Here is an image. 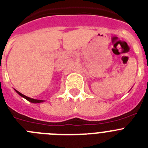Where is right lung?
Wrapping results in <instances>:
<instances>
[{
    "label": "right lung",
    "mask_w": 148,
    "mask_h": 148,
    "mask_svg": "<svg viewBox=\"0 0 148 148\" xmlns=\"http://www.w3.org/2000/svg\"><path fill=\"white\" fill-rule=\"evenodd\" d=\"M15 90L17 92V93L19 94V95H20L21 97L24 98V99H26L27 101H30V102H32V103H40V102H43V101H44L43 100H38V99H31V98H29V97H27V96H26V95H23L22 93H21L20 92L17 91L16 90Z\"/></svg>",
    "instance_id": "1"
}]
</instances>
